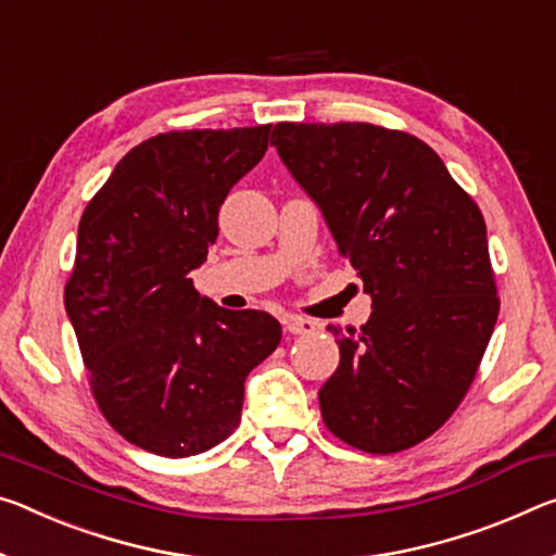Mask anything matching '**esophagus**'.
Masks as SVG:
<instances>
[{"label": "esophagus", "instance_id": "obj_1", "mask_svg": "<svg viewBox=\"0 0 556 556\" xmlns=\"http://www.w3.org/2000/svg\"><path fill=\"white\" fill-rule=\"evenodd\" d=\"M285 329L289 333H296V337H309V333H316V321L304 319V316H287L285 319Z\"/></svg>", "mask_w": 556, "mask_h": 556}]
</instances>
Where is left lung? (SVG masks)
<instances>
[{"label": "left lung", "instance_id": "left-lung-1", "mask_svg": "<svg viewBox=\"0 0 556 556\" xmlns=\"http://www.w3.org/2000/svg\"><path fill=\"white\" fill-rule=\"evenodd\" d=\"M271 146L329 225L374 312L337 337L326 428L389 455L433 435L468 393L500 314L475 200L420 138L371 123H277Z\"/></svg>", "mask_w": 556, "mask_h": 556}]
</instances>
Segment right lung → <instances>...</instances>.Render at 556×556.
<instances>
[{
  "mask_svg": "<svg viewBox=\"0 0 556 556\" xmlns=\"http://www.w3.org/2000/svg\"><path fill=\"white\" fill-rule=\"evenodd\" d=\"M271 126L170 130L121 157L78 223L64 304L96 403L148 453H205L240 426L244 378L281 341L275 316L192 287L232 185Z\"/></svg>",
  "mask_w": 556,
  "mask_h": 556,
  "instance_id": "obj_1",
  "label": "right lung"
}]
</instances>
